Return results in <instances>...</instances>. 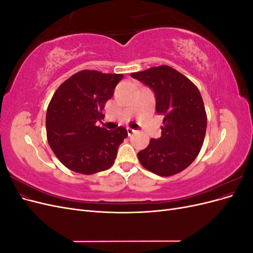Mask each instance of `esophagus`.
Returning a JSON list of instances; mask_svg holds the SVG:
<instances>
[{
	"label": "esophagus",
	"mask_w": 253,
	"mask_h": 253,
	"mask_svg": "<svg viewBox=\"0 0 253 253\" xmlns=\"http://www.w3.org/2000/svg\"><path fill=\"white\" fill-rule=\"evenodd\" d=\"M126 132H127L128 136H131L133 133H135V129H133L131 127H126Z\"/></svg>",
	"instance_id": "34e87169"
}]
</instances>
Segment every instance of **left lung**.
I'll return each mask as SVG.
<instances>
[{"instance_id":"1","label":"left lung","mask_w":253,"mask_h":253,"mask_svg":"<svg viewBox=\"0 0 253 253\" xmlns=\"http://www.w3.org/2000/svg\"><path fill=\"white\" fill-rule=\"evenodd\" d=\"M155 96L156 112L164 118L162 136L152 138L138 152L140 164L160 176L185 170L200 153L207 128V115L200 90L186 76L171 66L160 65L132 73Z\"/></svg>"}]
</instances>
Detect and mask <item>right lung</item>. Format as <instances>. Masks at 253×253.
Listing matches in <instances>:
<instances>
[{
  "label": "right lung",
  "mask_w": 253,
  "mask_h": 253,
  "mask_svg": "<svg viewBox=\"0 0 253 253\" xmlns=\"http://www.w3.org/2000/svg\"><path fill=\"white\" fill-rule=\"evenodd\" d=\"M122 78L121 74L81 71L53 94L46 112L47 141L70 170L90 175L113 166L126 128L109 131L96 122L103 118L104 105Z\"/></svg>",
  "instance_id": "right-lung-1"
}]
</instances>
